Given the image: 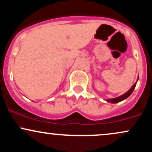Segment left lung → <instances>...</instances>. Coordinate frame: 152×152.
<instances>
[{
  "label": "left lung",
  "instance_id": "8db88e82",
  "mask_svg": "<svg viewBox=\"0 0 152 152\" xmlns=\"http://www.w3.org/2000/svg\"><path fill=\"white\" fill-rule=\"evenodd\" d=\"M136 85H137V83H134V84L133 85V86H132V88H131L128 91H127L126 94H123V95L117 97V98H114V99H108V100H106V101H107L108 102L114 103H114H118V102H121V101L124 100V99H126L128 98V97L131 94H132V92H133V91L134 90V88H135Z\"/></svg>",
  "mask_w": 152,
  "mask_h": 152
}]
</instances>
